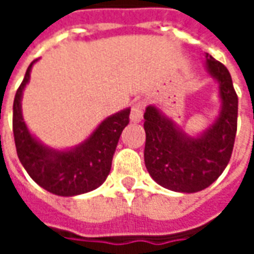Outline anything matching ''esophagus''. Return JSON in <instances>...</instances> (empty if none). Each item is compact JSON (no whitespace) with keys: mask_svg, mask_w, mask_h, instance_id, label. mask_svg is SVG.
Returning <instances> with one entry per match:
<instances>
[{"mask_svg":"<svg viewBox=\"0 0 254 254\" xmlns=\"http://www.w3.org/2000/svg\"><path fill=\"white\" fill-rule=\"evenodd\" d=\"M143 120V103L141 102H136L132 106V110H130V122L133 124H138Z\"/></svg>","mask_w":254,"mask_h":254,"instance_id":"esophagus-1","label":"esophagus"}]
</instances>
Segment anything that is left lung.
I'll list each match as a JSON object with an SVG mask.
<instances>
[{"mask_svg":"<svg viewBox=\"0 0 254 254\" xmlns=\"http://www.w3.org/2000/svg\"><path fill=\"white\" fill-rule=\"evenodd\" d=\"M205 67L218 83L220 110L212 124L190 136L156 106L144 113V162L156 184L180 193L208 188L229 165L238 117V96L230 72L223 64L205 54Z\"/></svg>","mask_w":254,"mask_h":254,"instance_id":"1","label":"left lung"}]
</instances>
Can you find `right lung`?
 <instances>
[{"instance_id":"obj_1","label":"right lung","mask_w":254,"mask_h":254,"mask_svg":"<svg viewBox=\"0 0 254 254\" xmlns=\"http://www.w3.org/2000/svg\"><path fill=\"white\" fill-rule=\"evenodd\" d=\"M32 61L13 102V134L21 165L34 181L57 196H77L99 188L109 176L122 130L129 124L130 109L107 117L83 143L67 149L47 147L30 132L21 113V98L30 81Z\"/></svg>"}]
</instances>
